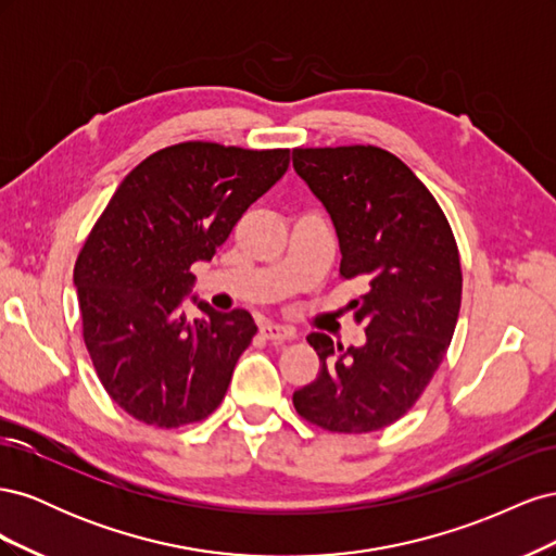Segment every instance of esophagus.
I'll return each mask as SVG.
<instances>
[{"label":"esophagus","mask_w":556,"mask_h":556,"mask_svg":"<svg viewBox=\"0 0 556 556\" xmlns=\"http://www.w3.org/2000/svg\"><path fill=\"white\" fill-rule=\"evenodd\" d=\"M260 333L264 336L266 341H278V343H285V341H294L296 331L292 327H285V325H274V323H264L260 327Z\"/></svg>","instance_id":"obj_1"}]
</instances>
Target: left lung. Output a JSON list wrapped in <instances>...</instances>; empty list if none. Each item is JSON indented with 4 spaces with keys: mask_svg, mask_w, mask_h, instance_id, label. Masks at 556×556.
I'll use <instances>...</instances> for the list:
<instances>
[{
    "mask_svg": "<svg viewBox=\"0 0 556 556\" xmlns=\"http://www.w3.org/2000/svg\"><path fill=\"white\" fill-rule=\"evenodd\" d=\"M296 174L329 211L362 348L311 333L319 376L294 392L306 422L331 433H368L406 415L450 348L462 308V260L439 201L406 164L378 146L294 148Z\"/></svg>",
    "mask_w": 556,
    "mask_h": 556,
    "instance_id": "8db88e82",
    "label": "left lung"
}]
</instances>
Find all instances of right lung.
Instances as JSON below:
<instances>
[{"instance_id":"right-lung-1","label":"right lung","mask_w":556,"mask_h":556,"mask_svg":"<svg viewBox=\"0 0 556 556\" xmlns=\"http://www.w3.org/2000/svg\"><path fill=\"white\" fill-rule=\"evenodd\" d=\"M290 166V150L182 141L146 157L97 217L74 266L83 341L106 394L157 429L206 419L257 325L243 308H182L211 260Z\"/></svg>"}]
</instances>
